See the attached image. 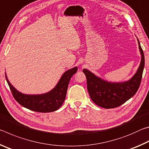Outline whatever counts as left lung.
Wrapping results in <instances>:
<instances>
[{"instance_id": "8db88e82", "label": "left lung", "mask_w": 149, "mask_h": 149, "mask_svg": "<svg viewBox=\"0 0 149 149\" xmlns=\"http://www.w3.org/2000/svg\"><path fill=\"white\" fill-rule=\"evenodd\" d=\"M141 62L137 72L128 81L110 83L102 80L86 69L83 72L87 78V91L96 104L104 108L120 107L137 93L140 86L145 66V56L138 40Z\"/></svg>"}]
</instances>
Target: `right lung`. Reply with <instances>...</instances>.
<instances>
[{"label": "right lung", "mask_w": 149, "mask_h": 149, "mask_svg": "<svg viewBox=\"0 0 149 149\" xmlns=\"http://www.w3.org/2000/svg\"><path fill=\"white\" fill-rule=\"evenodd\" d=\"M77 70V67L68 70L62 75L58 84L51 91L39 95L22 94L10 84L6 75V79L14 99L19 104L35 112H50L58 109L64 102L70 80Z\"/></svg>", "instance_id": "obj_1"}]
</instances>
